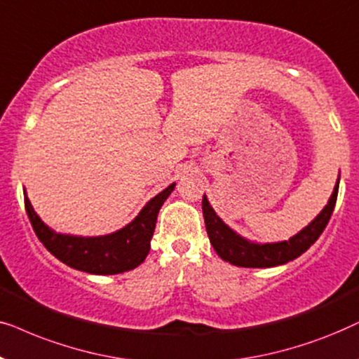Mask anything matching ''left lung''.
<instances>
[{"label":"left lung","mask_w":359,"mask_h":359,"mask_svg":"<svg viewBox=\"0 0 359 359\" xmlns=\"http://www.w3.org/2000/svg\"><path fill=\"white\" fill-rule=\"evenodd\" d=\"M338 184H340V179H338L335 189H333V194L330 197L328 203L317 215V218L312 223H309V226H305L302 231H299L289 241L264 243V245L248 241L238 235L236 231H233L215 213L212 205L208 203V198L203 195L202 210L210 243H212L217 255L223 261L229 262V264L241 267H274L285 264V262L295 259V257H299L302 252L307 251L323 233L325 226L330 222V217H332L333 208H335L338 197Z\"/></svg>","instance_id":"obj_1"}]
</instances>
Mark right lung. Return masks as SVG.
Masks as SVG:
<instances>
[{
    "mask_svg": "<svg viewBox=\"0 0 359 359\" xmlns=\"http://www.w3.org/2000/svg\"><path fill=\"white\" fill-rule=\"evenodd\" d=\"M174 187L175 184H170L151 198L130 224L104 236L62 235L42 222L27 197H24V205L37 238L50 255L76 271L108 276L135 269L146 259L151 250L157 213Z\"/></svg>",
    "mask_w": 359,
    "mask_h": 359,
    "instance_id": "1",
    "label": "right lung"
}]
</instances>
